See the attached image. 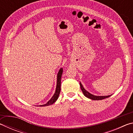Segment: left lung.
Segmentation results:
<instances>
[{"label": "left lung", "mask_w": 133, "mask_h": 133, "mask_svg": "<svg viewBox=\"0 0 133 133\" xmlns=\"http://www.w3.org/2000/svg\"><path fill=\"white\" fill-rule=\"evenodd\" d=\"M80 88L81 90H82L83 94H84V95L86 97L89 98L90 99H91V100H103V99H104V98H106L109 97L110 96H111V95H109V96H94L93 94H91V93H90L89 92H88L87 91L85 90L84 89V87H83V85L82 84V83L81 82H80Z\"/></svg>", "instance_id": "left-lung-1"}]
</instances>
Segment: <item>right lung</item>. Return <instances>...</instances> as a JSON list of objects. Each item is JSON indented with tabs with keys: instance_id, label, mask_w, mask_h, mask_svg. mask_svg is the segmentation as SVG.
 I'll return each mask as SVG.
<instances>
[{
	"instance_id": "right-lung-1",
	"label": "right lung",
	"mask_w": 133,
	"mask_h": 133,
	"mask_svg": "<svg viewBox=\"0 0 133 133\" xmlns=\"http://www.w3.org/2000/svg\"><path fill=\"white\" fill-rule=\"evenodd\" d=\"M62 73H63V68H61L59 70V71H58L57 73V84H56V91H55V94H54V95L52 96V97H51L50 100H49L48 103H46V104L43 105H40V106L43 107V106H47V105H50L51 104H53V103L57 100V98H58V96H59L60 90H61V88H60V87H61V78H62Z\"/></svg>"
}]
</instances>
